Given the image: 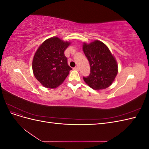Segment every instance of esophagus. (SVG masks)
<instances>
[{"label": "esophagus", "mask_w": 149, "mask_h": 149, "mask_svg": "<svg viewBox=\"0 0 149 149\" xmlns=\"http://www.w3.org/2000/svg\"><path fill=\"white\" fill-rule=\"evenodd\" d=\"M73 70H76V71H79V68L78 67H74V68H73Z\"/></svg>", "instance_id": "1"}]
</instances>
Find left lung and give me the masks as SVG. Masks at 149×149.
<instances>
[{"label": "left lung", "instance_id": "1", "mask_svg": "<svg viewBox=\"0 0 149 149\" xmlns=\"http://www.w3.org/2000/svg\"><path fill=\"white\" fill-rule=\"evenodd\" d=\"M83 50L90 65V74L84 82L95 90L104 89L112 84L118 72L114 56L106 45L99 40L84 43Z\"/></svg>", "mask_w": 149, "mask_h": 149}]
</instances>
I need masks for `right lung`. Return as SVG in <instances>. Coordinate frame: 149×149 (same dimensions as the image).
Here are the masks:
<instances>
[{
    "label": "right lung",
    "mask_w": 149,
    "mask_h": 149,
    "mask_svg": "<svg viewBox=\"0 0 149 149\" xmlns=\"http://www.w3.org/2000/svg\"><path fill=\"white\" fill-rule=\"evenodd\" d=\"M70 45L57 37L49 38L37 49L32 61L33 73L44 87L56 88L62 84L71 68L64 52Z\"/></svg>",
    "instance_id": "obj_1"
}]
</instances>
